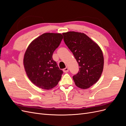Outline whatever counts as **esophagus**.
<instances>
[{
    "mask_svg": "<svg viewBox=\"0 0 126 126\" xmlns=\"http://www.w3.org/2000/svg\"><path fill=\"white\" fill-rule=\"evenodd\" d=\"M68 71H69V68H68V67L64 68V69H63V71L64 72H68Z\"/></svg>",
    "mask_w": 126,
    "mask_h": 126,
    "instance_id": "esophagus-1",
    "label": "esophagus"
}]
</instances>
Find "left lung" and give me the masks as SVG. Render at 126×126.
Returning a JSON list of instances; mask_svg holds the SVG:
<instances>
[{
  "mask_svg": "<svg viewBox=\"0 0 126 126\" xmlns=\"http://www.w3.org/2000/svg\"><path fill=\"white\" fill-rule=\"evenodd\" d=\"M63 40L73 54L79 66L73 76L76 86L86 89L96 83L104 69V58L100 47L84 33L63 32Z\"/></svg>",
  "mask_w": 126,
  "mask_h": 126,
  "instance_id": "obj_1",
  "label": "left lung"
}]
</instances>
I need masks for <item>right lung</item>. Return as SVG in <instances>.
Masks as SVG:
<instances>
[{"mask_svg": "<svg viewBox=\"0 0 126 126\" xmlns=\"http://www.w3.org/2000/svg\"><path fill=\"white\" fill-rule=\"evenodd\" d=\"M63 39L59 33L42 34L29 44L25 53L23 63L28 78L43 89L56 87L63 72L52 59L54 51Z\"/></svg>", "mask_w": 126, "mask_h": 126, "instance_id": "1", "label": "right lung"}]
</instances>
